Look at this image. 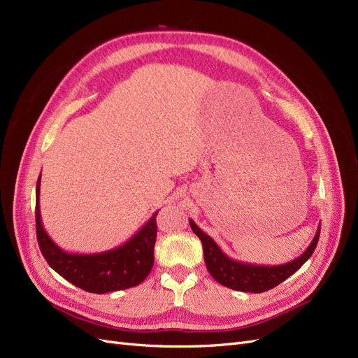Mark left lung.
Instances as JSON below:
<instances>
[{"label":"left lung","instance_id":"1","mask_svg":"<svg viewBox=\"0 0 358 358\" xmlns=\"http://www.w3.org/2000/svg\"><path fill=\"white\" fill-rule=\"evenodd\" d=\"M189 225L194 234L199 237L203 243V252H204V262L210 275L219 282V285L229 287L232 290L238 292H248V293H262L269 289L278 286L280 282L289 278L311 257L314 253L318 237H320V227L315 232V236L308 245V249L292 262L282 264V265H252L244 264L240 261H234L229 256L219 249V245L215 243L212 237H208L206 232H203L195 222L191 219Z\"/></svg>","mask_w":358,"mask_h":358}]
</instances>
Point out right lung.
Wrapping results in <instances>:
<instances>
[{"label": "right lung", "mask_w": 358, "mask_h": 358, "mask_svg": "<svg viewBox=\"0 0 358 358\" xmlns=\"http://www.w3.org/2000/svg\"><path fill=\"white\" fill-rule=\"evenodd\" d=\"M40 183L36 180V240L40 250L59 275L85 292L108 293L134 287L151 273L157 238V213L124 244L101 253H69L48 237L40 213Z\"/></svg>", "instance_id": "add662e5"}]
</instances>
